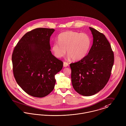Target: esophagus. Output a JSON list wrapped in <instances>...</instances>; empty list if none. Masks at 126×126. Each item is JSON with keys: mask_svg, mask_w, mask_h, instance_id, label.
Returning a JSON list of instances; mask_svg holds the SVG:
<instances>
[{"mask_svg": "<svg viewBox=\"0 0 126 126\" xmlns=\"http://www.w3.org/2000/svg\"><path fill=\"white\" fill-rule=\"evenodd\" d=\"M63 66H64V67H67L69 66V64L67 62H64L63 63Z\"/></svg>", "mask_w": 126, "mask_h": 126, "instance_id": "34e87169", "label": "esophagus"}]
</instances>
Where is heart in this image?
<instances>
[{
  "label": "heart",
  "instance_id": "heart-1",
  "mask_svg": "<svg viewBox=\"0 0 126 126\" xmlns=\"http://www.w3.org/2000/svg\"><path fill=\"white\" fill-rule=\"evenodd\" d=\"M57 40L59 42H55L52 46L54 56L58 58L65 56L67 49L69 57L75 61L81 60L86 56L91 44L88 34L71 30L60 33Z\"/></svg>",
  "mask_w": 126,
  "mask_h": 126
}]
</instances>
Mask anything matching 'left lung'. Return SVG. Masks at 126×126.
Segmentation results:
<instances>
[{
  "label": "left lung",
  "mask_w": 126,
  "mask_h": 126,
  "mask_svg": "<svg viewBox=\"0 0 126 126\" xmlns=\"http://www.w3.org/2000/svg\"><path fill=\"white\" fill-rule=\"evenodd\" d=\"M93 37L87 56L71 63V82L74 90L84 96H90L104 88L110 77L114 62L111 45L105 35L89 28Z\"/></svg>",
  "instance_id": "left-lung-1"
}]
</instances>
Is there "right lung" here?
Segmentation results:
<instances>
[{"label":"right lung","mask_w":126,"mask_h":126,"mask_svg":"<svg viewBox=\"0 0 126 126\" xmlns=\"http://www.w3.org/2000/svg\"><path fill=\"white\" fill-rule=\"evenodd\" d=\"M52 28H38L25 34L17 43L12 55L14 78L28 95L42 98L54 89L55 75L63 63L50 51Z\"/></svg>","instance_id":"obj_1"}]
</instances>
